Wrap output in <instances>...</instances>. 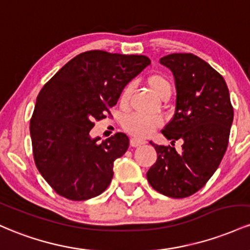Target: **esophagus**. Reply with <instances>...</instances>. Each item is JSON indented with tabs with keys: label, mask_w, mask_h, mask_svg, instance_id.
<instances>
[{
	"label": "esophagus",
	"mask_w": 250,
	"mask_h": 250,
	"mask_svg": "<svg viewBox=\"0 0 250 250\" xmlns=\"http://www.w3.org/2000/svg\"><path fill=\"white\" fill-rule=\"evenodd\" d=\"M145 140H142V139H137V138H131L130 139V145L132 147H137V146H140V145H144L145 144Z\"/></svg>",
	"instance_id": "34e87169"
}]
</instances>
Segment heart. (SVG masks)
I'll list each match as a JSON object with an SVG mask.
<instances>
[{
  "mask_svg": "<svg viewBox=\"0 0 250 250\" xmlns=\"http://www.w3.org/2000/svg\"><path fill=\"white\" fill-rule=\"evenodd\" d=\"M147 85L152 89L155 93L162 99L165 98H170L172 93V85H171L170 80L165 77L164 74L161 73H153V74L147 77ZM131 93H132V85L128 83L123 88L122 93L119 97L120 105L125 106L127 105L128 100H130ZM162 125V119L158 117H147L143 116V114H131V116L126 117L124 123H123V127L127 133L131 136L137 137V138H145V137L150 136L153 132L155 128Z\"/></svg>",
  "mask_w": 250,
  "mask_h": 250,
  "instance_id": "1",
  "label": "heart"
}]
</instances>
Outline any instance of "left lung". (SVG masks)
Masks as SVG:
<instances>
[{
	"instance_id": "obj_1",
	"label": "left lung",
	"mask_w": 250,
	"mask_h": 250,
	"mask_svg": "<svg viewBox=\"0 0 250 250\" xmlns=\"http://www.w3.org/2000/svg\"><path fill=\"white\" fill-rule=\"evenodd\" d=\"M159 62L172 72L176 110L162 133L183 142L182 151L157 145V161L146 177L153 189L167 197L184 198L206 186L222 161L229 142L234 110L223 77L190 53H175Z\"/></svg>"
}]
</instances>
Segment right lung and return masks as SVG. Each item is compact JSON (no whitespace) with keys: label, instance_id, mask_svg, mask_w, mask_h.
Returning a JSON list of instances; mask_svg holds the SVG:
<instances>
[{"label":"right lung","instance_id":"obj_1","mask_svg":"<svg viewBox=\"0 0 250 250\" xmlns=\"http://www.w3.org/2000/svg\"><path fill=\"white\" fill-rule=\"evenodd\" d=\"M150 63L145 55L88 50L42 87L29 130L36 167L55 192L85 201L107 189L113 163L127 150L128 137L119 132L99 142L89 131L95 120L110 114L123 88Z\"/></svg>","mask_w":250,"mask_h":250}]
</instances>
